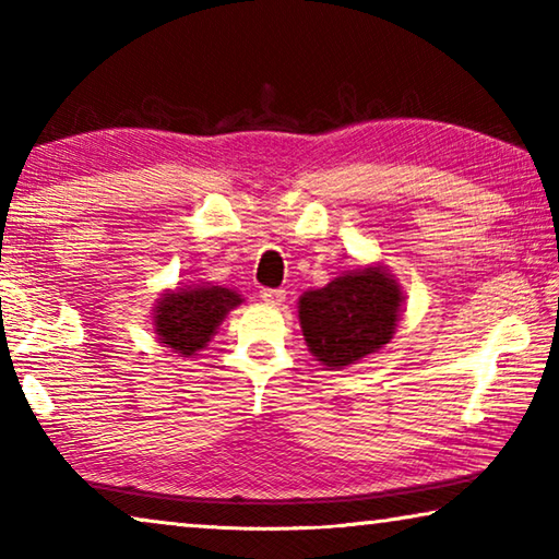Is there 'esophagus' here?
Instances as JSON below:
<instances>
[{
  "label": "esophagus",
  "mask_w": 559,
  "mask_h": 559,
  "mask_svg": "<svg viewBox=\"0 0 559 559\" xmlns=\"http://www.w3.org/2000/svg\"><path fill=\"white\" fill-rule=\"evenodd\" d=\"M261 300L263 302H269V306H283V302H286V290H281V288H263L261 290Z\"/></svg>",
  "instance_id": "1"
}]
</instances>
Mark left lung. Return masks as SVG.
<instances>
[{"label": "left lung", "mask_w": 559, "mask_h": 559, "mask_svg": "<svg viewBox=\"0 0 559 559\" xmlns=\"http://www.w3.org/2000/svg\"><path fill=\"white\" fill-rule=\"evenodd\" d=\"M402 310L404 290L382 263L340 273L328 286L298 298L302 337L328 370H343L380 353L394 337Z\"/></svg>", "instance_id": "left-lung-1"}]
</instances>
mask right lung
I'll return each instance as SVG.
<instances>
[{
	"mask_svg": "<svg viewBox=\"0 0 559 559\" xmlns=\"http://www.w3.org/2000/svg\"><path fill=\"white\" fill-rule=\"evenodd\" d=\"M241 302L243 298L234 288L214 286V283H192L159 293L153 308L157 343L173 349L177 357L202 353L229 310L239 308Z\"/></svg>",
	"mask_w": 559,
	"mask_h": 559,
	"instance_id": "obj_1",
	"label": "right lung"
}]
</instances>
